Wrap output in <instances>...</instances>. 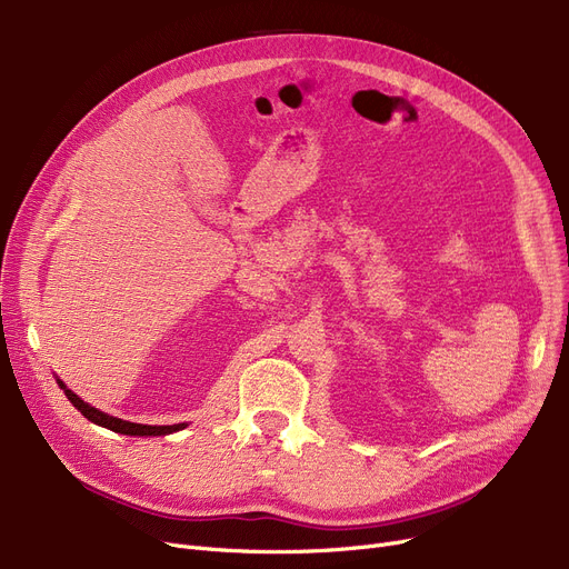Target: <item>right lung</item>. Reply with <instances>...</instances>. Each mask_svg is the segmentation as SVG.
I'll return each mask as SVG.
<instances>
[{"mask_svg": "<svg viewBox=\"0 0 569 569\" xmlns=\"http://www.w3.org/2000/svg\"><path fill=\"white\" fill-rule=\"evenodd\" d=\"M60 383V388L64 390V395H67V400L77 407L88 421H92V423H97V426H102V428H109V430H113V432H120V435H139V437H158V435H169V432H177V430H181V428H186L183 423H177V426H141V423H130V421H120V418H113V416H109V413H104V411H100V409H94V407H90V405H86L79 395H73L62 381H58Z\"/></svg>", "mask_w": 569, "mask_h": 569, "instance_id": "add662e5", "label": "right lung"}]
</instances>
